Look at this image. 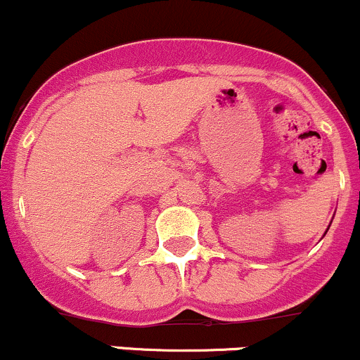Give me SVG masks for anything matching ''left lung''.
<instances>
[{
    "label": "left lung",
    "instance_id": "left-lung-1",
    "mask_svg": "<svg viewBox=\"0 0 360 360\" xmlns=\"http://www.w3.org/2000/svg\"><path fill=\"white\" fill-rule=\"evenodd\" d=\"M328 228H330V226H328ZM326 231H328V229H326Z\"/></svg>",
    "mask_w": 360,
    "mask_h": 360
}]
</instances>
